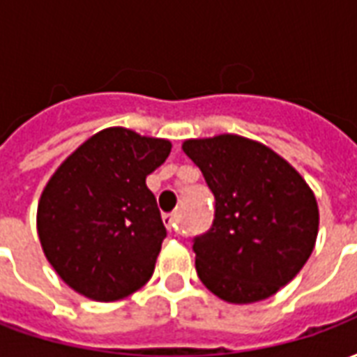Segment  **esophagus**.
I'll return each instance as SVG.
<instances>
[{"label":"esophagus","mask_w":357,"mask_h":357,"mask_svg":"<svg viewBox=\"0 0 357 357\" xmlns=\"http://www.w3.org/2000/svg\"><path fill=\"white\" fill-rule=\"evenodd\" d=\"M164 225H166V229L168 231H178V224H179V214L178 212H174V214H166L162 218Z\"/></svg>","instance_id":"esophagus-1"}]
</instances>
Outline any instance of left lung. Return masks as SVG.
I'll list each match as a JSON object with an SVG mask.
<instances>
[{
  "instance_id": "1",
  "label": "left lung",
  "mask_w": 357,
  "mask_h": 357,
  "mask_svg": "<svg viewBox=\"0 0 357 357\" xmlns=\"http://www.w3.org/2000/svg\"><path fill=\"white\" fill-rule=\"evenodd\" d=\"M193 160L214 195V222L193 239L204 287L231 304L269 298L312 255L319 212L312 189L262 143L224 133L189 139Z\"/></svg>"
}]
</instances>
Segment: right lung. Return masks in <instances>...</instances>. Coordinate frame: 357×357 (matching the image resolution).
<instances>
[{
	"instance_id": "1",
	"label": "right lung",
	"mask_w": 357,
	"mask_h": 357,
	"mask_svg": "<svg viewBox=\"0 0 357 357\" xmlns=\"http://www.w3.org/2000/svg\"><path fill=\"white\" fill-rule=\"evenodd\" d=\"M170 149V141L109 128L53 174L38 204V235L53 269L76 292L114 302L151 279L166 227L145 179Z\"/></svg>"
}]
</instances>
